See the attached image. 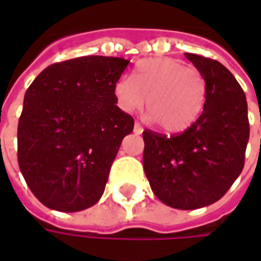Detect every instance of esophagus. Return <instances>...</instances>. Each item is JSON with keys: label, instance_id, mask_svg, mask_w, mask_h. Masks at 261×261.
Wrapping results in <instances>:
<instances>
[{"label": "esophagus", "instance_id": "esophagus-1", "mask_svg": "<svg viewBox=\"0 0 261 261\" xmlns=\"http://www.w3.org/2000/svg\"><path fill=\"white\" fill-rule=\"evenodd\" d=\"M142 131H144L142 125L140 124V123H136V125H134V133H137V134H141Z\"/></svg>", "mask_w": 261, "mask_h": 261}]
</instances>
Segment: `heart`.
<instances>
[{"instance_id":"heart-1","label":"heart","mask_w":261,"mask_h":261,"mask_svg":"<svg viewBox=\"0 0 261 261\" xmlns=\"http://www.w3.org/2000/svg\"><path fill=\"white\" fill-rule=\"evenodd\" d=\"M114 97L125 113H134L147 102L148 119L165 131L187 130L201 116L207 100V82L197 68L173 59L142 60L130 80L114 85Z\"/></svg>"}]
</instances>
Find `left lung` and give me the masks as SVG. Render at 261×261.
Masks as SVG:
<instances>
[{
    "label": "left lung",
    "mask_w": 261,
    "mask_h": 261,
    "mask_svg": "<svg viewBox=\"0 0 261 261\" xmlns=\"http://www.w3.org/2000/svg\"><path fill=\"white\" fill-rule=\"evenodd\" d=\"M207 82V100L196 123L180 134L144 137V170L161 201L196 210L218 201L241 175L249 141L245 92L217 60L186 53Z\"/></svg>",
    "instance_id": "left-lung-1"
}]
</instances>
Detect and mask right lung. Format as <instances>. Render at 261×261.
Instances as JSON below:
<instances>
[{"instance_id": "add662e5", "label": "right lung", "mask_w": 261, "mask_h": 261, "mask_svg": "<svg viewBox=\"0 0 261 261\" xmlns=\"http://www.w3.org/2000/svg\"><path fill=\"white\" fill-rule=\"evenodd\" d=\"M88 56L48 65L28 88L18 124V164L46 207L76 213L105 192L134 119L116 105L114 85L128 65Z\"/></svg>"}]
</instances>
